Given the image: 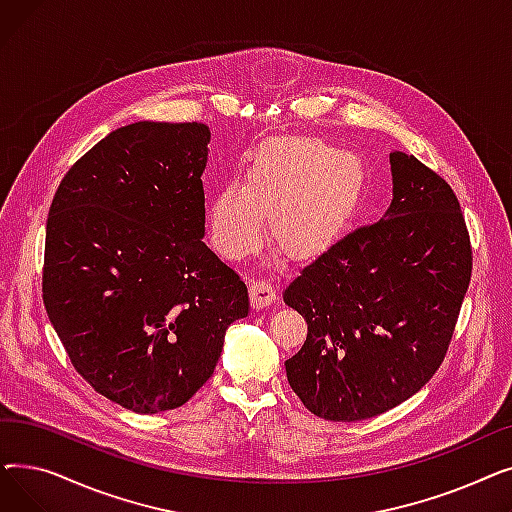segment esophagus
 <instances>
[{
  "label": "esophagus",
  "instance_id": "esophagus-1",
  "mask_svg": "<svg viewBox=\"0 0 512 512\" xmlns=\"http://www.w3.org/2000/svg\"><path fill=\"white\" fill-rule=\"evenodd\" d=\"M249 292H251V303L255 309L270 307L276 301V292L267 280H251Z\"/></svg>",
  "mask_w": 512,
  "mask_h": 512
}]
</instances>
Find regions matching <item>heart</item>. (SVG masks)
Listing matches in <instances>:
<instances>
[{
  "label": "heart",
  "instance_id": "b5f03b06",
  "mask_svg": "<svg viewBox=\"0 0 512 512\" xmlns=\"http://www.w3.org/2000/svg\"><path fill=\"white\" fill-rule=\"evenodd\" d=\"M365 188L361 159L319 139L267 147L251 164L247 184L230 180L207 203V228L226 259L251 255L272 234L292 253H313L340 236L357 215Z\"/></svg>",
  "mask_w": 512,
  "mask_h": 512
}]
</instances>
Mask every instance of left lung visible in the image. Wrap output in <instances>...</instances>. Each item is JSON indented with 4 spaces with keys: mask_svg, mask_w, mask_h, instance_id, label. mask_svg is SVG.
Segmentation results:
<instances>
[{
    "mask_svg": "<svg viewBox=\"0 0 512 512\" xmlns=\"http://www.w3.org/2000/svg\"><path fill=\"white\" fill-rule=\"evenodd\" d=\"M392 203L311 259L284 303L307 321L286 365L303 405L328 421L394 409L438 371L471 280V245L452 188L413 155L390 153Z\"/></svg>",
    "mask_w": 512,
    "mask_h": 512,
    "instance_id": "left-lung-1",
    "label": "left lung"
}]
</instances>
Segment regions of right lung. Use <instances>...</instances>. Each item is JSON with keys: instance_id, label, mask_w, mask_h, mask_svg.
Wrapping results in <instances>:
<instances>
[{"instance_id": "add662e5", "label": "right lung", "mask_w": 512, "mask_h": 512, "mask_svg": "<svg viewBox=\"0 0 512 512\" xmlns=\"http://www.w3.org/2000/svg\"><path fill=\"white\" fill-rule=\"evenodd\" d=\"M211 130L134 122L80 157L53 197L43 303L76 371L120 407H182L218 365L249 292L203 242Z\"/></svg>"}]
</instances>
